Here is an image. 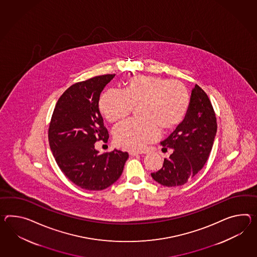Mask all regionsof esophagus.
I'll list each match as a JSON object with an SVG mask.
<instances>
[{
  "label": "esophagus",
  "mask_w": 257,
  "mask_h": 257,
  "mask_svg": "<svg viewBox=\"0 0 257 257\" xmlns=\"http://www.w3.org/2000/svg\"><path fill=\"white\" fill-rule=\"evenodd\" d=\"M128 152H129V154H130L131 156H137L138 154H140V152H138V151H129Z\"/></svg>",
  "instance_id": "34e87169"
}]
</instances>
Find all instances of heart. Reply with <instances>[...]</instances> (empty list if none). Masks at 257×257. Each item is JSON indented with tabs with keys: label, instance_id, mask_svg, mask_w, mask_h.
Returning <instances> with one entry per match:
<instances>
[{
	"label": "heart",
	"instance_id": "heart-1",
	"mask_svg": "<svg viewBox=\"0 0 257 257\" xmlns=\"http://www.w3.org/2000/svg\"><path fill=\"white\" fill-rule=\"evenodd\" d=\"M124 91L107 90L101 95L99 109L109 122H117L140 105L142 118L126 120L115 127V143L129 150H140L156 141L163 132L173 131L188 114L190 95L182 82L153 75L132 76Z\"/></svg>",
	"mask_w": 257,
	"mask_h": 257
}]
</instances>
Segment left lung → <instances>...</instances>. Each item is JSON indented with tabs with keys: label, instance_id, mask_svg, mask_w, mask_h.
<instances>
[{
	"label": "left lung",
	"instance_id": "left-lung-1",
	"mask_svg": "<svg viewBox=\"0 0 257 257\" xmlns=\"http://www.w3.org/2000/svg\"><path fill=\"white\" fill-rule=\"evenodd\" d=\"M217 122L206 93L195 85L188 114L169 138L162 142L163 149H173L163 167L151 176L165 187L182 186L203 168L213 148Z\"/></svg>",
	"mask_w": 257,
	"mask_h": 257
}]
</instances>
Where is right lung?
Here are the masks:
<instances>
[{"instance_id": "add662e5", "label": "right lung", "mask_w": 257, "mask_h": 257, "mask_svg": "<svg viewBox=\"0 0 257 257\" xmlns=\"http://www.w3.org/2000/svg\"><path fill=\"white\" fill-rule=\"evenodd\" d=\"M114 76H95L72 84L57 100L49 123L48 140L58 167L87 190H102L117 181L129 156L117 150L99 154L94 149L95 142L106 143L109 138L98 102Z\"/></svg>"}]
</instances>
